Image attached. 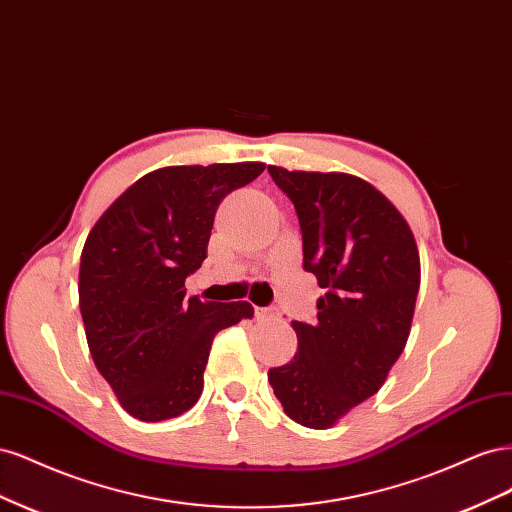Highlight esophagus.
<instances>
[{
  "instance_id": "esophagus-1",
  "label": "esophagus",
  "mask_w": 512,
  "mask_h": 512,
  "mask_svg": "<svg viewBox=\"0 0 512 512\" xmlns=\"http://www.w3.org/2000/svg\"><path fill=\"white\" fill-rule=\"evenodd\" d=\"M277 316H280L277 307H256V318L258 320H273Z\"/></svg>"
}]
</instances>
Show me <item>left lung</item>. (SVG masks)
<instances>
[{"instance_id": "obj_1", "label": "left lung", "mask_w": 512, "mask_h": 512, "mask_svg": "<svg viewBox=\"0 0 512 512\" xmlns=\"http://www.w3.org/2000/svg\"><path fill=\"white\" fill-rule=\"evenodd\" d=\"M299 215L303 267L324 294L318 322H292L299 352L269 369L284 412L309 429H329L376 395L404 352L421 258L395 205L361 177L269 166Z\"/></svg>"}]
</instances>
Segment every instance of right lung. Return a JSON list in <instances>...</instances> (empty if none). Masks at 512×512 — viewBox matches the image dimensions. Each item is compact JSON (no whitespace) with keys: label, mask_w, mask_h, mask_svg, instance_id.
I'll use <instances>...</instances> for the list:
<instances>
[{"label":"right lung","mask_w":512,"mask_h":512,"mask_svg":"<svg viewBox=\"0 0 512 512\" xmlns=\"http://www.w3.org/2000/svg\"><path fill=\"white\" fill-rule=\"evenodd\" d=\"M265 164L166 166L132 183L87 235L79 305L91 359L121 408L145 423L188 412L203 393L215 333L254 316L247 301L185 297L215 211Z\"/></svg>","instance_id":"obj_1"}]
</instances>
